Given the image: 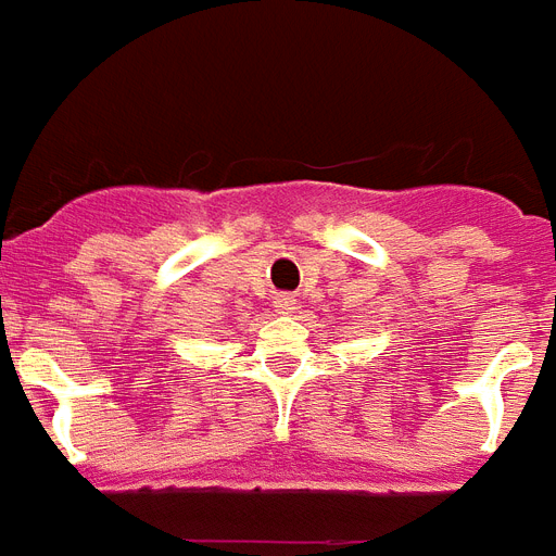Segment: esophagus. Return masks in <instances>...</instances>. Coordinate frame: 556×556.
<instances>
[{
  "instance_id": "1",
  "label": "esophagus",
  "mask_w": 556,
  "mask_h": 556,
  "mask_svg": "<svg viewBox=\"0 0 556 556\" xmlns=\"http://www.w3.org/2000/svg\"><path fill=\"white\" fill-rule=\"evenodd\" d=\"M275 306H278L281 313H292V309H295V299H292V295H278V299H275Z\"/></svg>"
}]
</instances>
